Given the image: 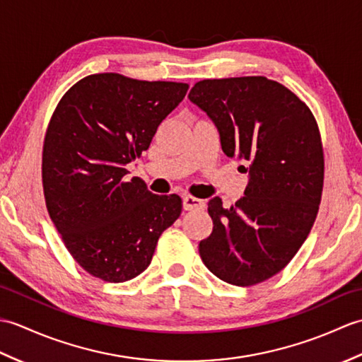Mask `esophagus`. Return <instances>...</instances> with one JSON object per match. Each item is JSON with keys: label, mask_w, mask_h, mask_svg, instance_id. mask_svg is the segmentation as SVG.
I'll return each mask as SVG.
<instances>
[{"label": "esophagus", "mask_w": 362, "mask_h": 362, "mask_svg": "<svg viewBox=\"0 0 362 362\" xmlns=\"http://www.w3.org/2000/svg\"><path fill=\"white\" fill-rule=\"evenodd\" d=\"M205 209V202L201 199H196L193 196H185L183 197V210L191 211V210H202Z\"/></svg>", "instance_id": "obj_1"}]
</instances>
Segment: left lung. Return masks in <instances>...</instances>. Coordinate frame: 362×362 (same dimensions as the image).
Here are the masks:
<instances>
[{
  "label": "left lung",
  "instance_id": "1",
  "mask_svg": "<svg viewBox=\"0 0 362 362\" xmlns=\"http://www.w3.org/2000/svg\"><path fill=\"white\" fill-rule=\"evenodd\" d=\"M188 98L218 127L226 156L249 173L244 196L230 209L210 199L213 232L199 253L222 281H264L294 258L317 216L324 187L317 122L291 90L263 76L205 79Z\"/></svg>",
  "mask_w": 362,
  "mask_h": 362
}]
</instances>
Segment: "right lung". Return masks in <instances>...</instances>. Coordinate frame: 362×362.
<instances>
[{
  "label": "right lung",
  "instance_id": "add662e5",
  "mask_svg": "<svg viewBox=\"0 0 362 362\" xmlns=\"http://www.w3.org/2000/svg\"><path fill=\"white\" fill-rule=\"evenodd\" d=\"M188 83L91 74L66 91L46 130L42 179L49 218L68 252L104 281L135 279L160 235L182 213L177 194L158 196L126 166L149 148Z\"/></svg>",
  "mask_w": 362,
  "mask_h": 362
}]
</instances>
